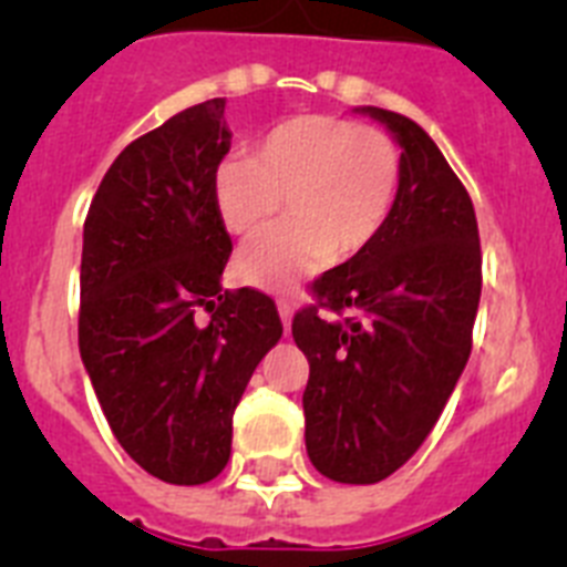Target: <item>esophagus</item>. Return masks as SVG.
Here are the masks:
<instances>
[{
	"label": "esophagus",
	"mask_w": 567,
	"mask_h": 567,
	"mask_svg": "<svg viewBox=\"0 0 567 567\" xmlns=\"http://www.w3.org/2000/svg\"><path fill=\"white\" fill-rule=\"evenodd\" d=\"M292 303H287V300H278V315H280V320H284V329H289L292 327Z\"/></svg>",
	"instance_id": "obj_1"
}]
</instances>
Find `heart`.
<instances>
[{
    "instance_id": "1",
    "label": "heart",
    "mask_w": 567,
    "mask_h": 567,
    "mask_svg": "<svg viewBox=\"0 0 567 567\" xmlns=\"http://www.w3.org/2000/svg\"><path fill=\"white\" fill-rule=\"evenodd\" d=\"M400 187V147L378 127L338 115H298L269 130L249 158L215 169L218 218L252 235L280 213L292 221L258 235L235 258V275L267 292L363 252L389 221Z\"/></svg>"
}]
</instances>
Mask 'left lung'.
Returning a JSON list of instances; mask_svg holds the SVG:
<instances>
[{
	"mask_svg": "<svg viewBox=\"0 0 567 567\" xmlns=\"http://www.w3.org/2000/svg\"><path fill=\"white\" fill-rule=\"evenodd\" d=\"M358 113L400 147L398 198L378 238L312 284L333 315L300 309L292 338L309 360V460L334 483L372 485L423 445L468 363L483 255L474 204L432 135L392 110Z\"/></svg>",
	"mask_w": 567,
	"mask_h": 567,
	"instance_id": "obj_1",
	"label": "left lung"
}]
</instances>
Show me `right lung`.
I'll return each instance as SVG.
<instances>
[{
	"mask_svg": "<svg viewBox=\"0 0 567 567\" xmlns=\"http://www.w3.org/2000/svg\"><path fill=\"white\" fill-rule=\"evenodd\" d=\"M224 107L193 104L127 144L84 221L82 363L124 452L173 485L221 474L235 405L284 334L269 295L221 287L233 252L213 195L233 142ZM202 308L209 324L197 323Z\"/></svg>",
	"mask_w": 567,
	"mask_h": 567,
	"instance_id": "add662e5",
	"label": "right lung"
}]
</instances>
